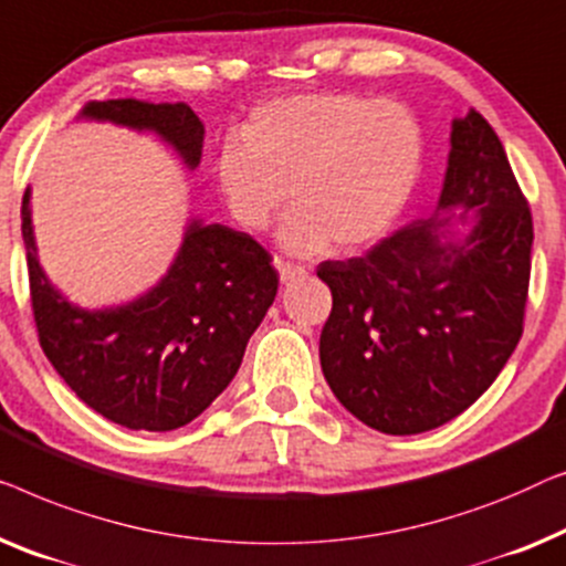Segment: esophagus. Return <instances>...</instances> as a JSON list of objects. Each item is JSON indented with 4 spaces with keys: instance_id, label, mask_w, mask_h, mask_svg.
I'll list each match as a JSON object with an SVG mask.
<instances>
[{
    "instance_id": "obj_1",
    "label": "esophagus",
    "mask_w": 566,
    "mask_h": 566,
    "mask_svg": "<svg viewBox=\"0 0 566 566\" xmlns=\"http://www.w3.org/2000/svg\"><path fill=\"white\" fill-rule=\"evenodd\" d=\"M276 272H280L282 284H290L297 280V276H305L307 269L297 266V264H284V261H276Z\"/></svg>"
}]
</instances>
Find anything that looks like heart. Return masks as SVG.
Instances as JSON below:
<instances>
[{
	"label": "heart",
	"instance_id": "heart-1",
	"mask_svg": "<svg viewBox=\"0 0 566 566\" xmlns=\"http://www.w3.org/2000/svg\"><path fill=\"white\" fill-rule=\"evenodd\" d=\"M426 130L408 105L352 92L264 102L214 158L230 218L261 233L286 202L282 245L297 256L359 251L385 238L416 195Z\"/></svg>",
	"mask_w": 566,
	"mask_h": 566
}]
</instances>
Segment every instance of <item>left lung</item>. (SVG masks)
<instances>
[{
  "mask_svg": "<svg viewBox=\"0 0 566 566\" xmlns=\"http://www.w3.org/2000/svg\"><path fill=\"white\" fill-rule=\"evenodd\" d=\"M449 143L431 220L361 259L317 266L333 294L321 333L325 381L354 418L389 436L431 431L464 412L523 333L531 210L476 109L453 117Z\"/></svg>",
  "mask_w": 566,
  "mask_h": 566,
  "instance_id": "1",
  "label": "left lung"
}]
</instances>
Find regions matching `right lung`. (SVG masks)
Segmentation results:
<instances>
[{
  "label": "right lung",
  "instance_id": "right-lung-1",
  "mask_svg": "<svg viewBox=\"0 0 566 566\" xmlns=\"http://www.w3.org/2000/svg\"><path fill=\"white\" fill-rule=\"evenodd\" d=\"M74 120L154 133L185 169L202 158L205 125L185 102H86ZM30 187L22 197L30 294L41 346L82 402L130 431H174L233 381L253 331L276 297L272 256L251 235L189 218L166 274L135 300L107 307L71 302L38 256Z\"/></svg>",
  "mask_w": 566,
  "mask_h": 566
}]
</instances>
